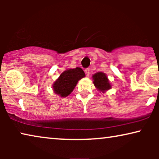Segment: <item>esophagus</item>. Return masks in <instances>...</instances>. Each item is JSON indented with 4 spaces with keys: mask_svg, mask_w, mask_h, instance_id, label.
<instances>
[{
    "mask_svg": "<svg viewBox=\"0 0 159 159\" xmlns=\"http://www.w3.org/2000/svg\"><path fill=\"white\" fill-rule=\"evenodd\" d=\"M84 72H85V74H86V76H88V77H89V75H90V69H86L85 70H84Z\"/></svg>",
    "mask_w": 159,
    "mask_h": 159,
    "instance_id": "esophagus-1",
    "label": "esophagus"
}]
</instances>
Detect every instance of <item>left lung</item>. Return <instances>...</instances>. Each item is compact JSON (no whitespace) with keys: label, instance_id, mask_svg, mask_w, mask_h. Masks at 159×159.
I'll return each mask as SVG.
<instances>
[{"label":"left lung","instance_id":"left-lung-1","mask_svg":"<svg viewBox=\"0 0 159 159\" xmlns=\"http://www.w3.org/2000/svg\"><path fill=\"white\" fill-rule=\"evenodd\" d=\"M93 84L95 88L101 92L105 93L106 90L111 88V84H110L107 76L103 72H97L93 75Z\"/></svg>","mask_w":159,"mask_h":159}]
</instances>
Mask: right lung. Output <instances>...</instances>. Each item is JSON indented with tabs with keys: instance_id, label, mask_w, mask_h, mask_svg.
Masks as SVG:
<instances>
[{
	"instance_id": "obj_1",
	"label": "right lung",
	"mask_w": 159,
	"mask_h": 159,
	"mask_svg": "<svg viewBox=\"0 0 159 159\" xmlns=\"http://www.w3.org/2000/svg\"><path fill=\"white\" fill-rule=\"evenodd\" d=\"M85 74L80 67L66 69L61 74L53 84L54 93L61 97H66L71 94L78 81L84 77Z\"/></svg>"
}]
</instances>
